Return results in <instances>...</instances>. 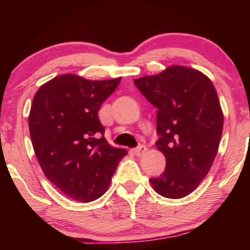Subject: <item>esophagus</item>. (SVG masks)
<instances>
[{
  "label": "esophagus",
  "instance_id": "34e87169",
  "mask_svg": "<svg viewBox=\"0 0 250 250\" xmlns=\"http://www.w3.org/2000/svg\"><path fill=\"white\" fill-rule=\"evenodd\" d=\"M146 150H148V148H146V146H139L138 148L134 149V155L138 156V157H141L145 155V153L146 152Z\"/></svg>",
  "mask_w": 250,
  "mask_h": 250
}]
</instances>
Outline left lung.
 <instances>
[{
	"instance_id": "left-lung-1",
	"label": "left lung",
	"mask_w": 250,
	"mask_h": 250,
	"mask_svg": "<svg viewBox=\"0 0 250 250\" xmlns=\"http://www.w3.org/2000/svg\"><path fill=\"white\" fill-rule=\"evenodd\" d=\"M157 107V149L166 168L150 179L157 193L180 199L197 189L209 172L223 131L224 116L211 81L191 67L173 66L134 80Z\"/></svg>"
}]
</instances>
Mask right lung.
<instances>
[{"mask_svg":"<svg viewBox=\"0 0 250 250\" xmlns=\"http://www.w3.org/2000/svg\"><path fill=\"white\" fill-rule=\"evenodd\" d=\"M121 80L90 81L64 74L44 83L33 99L29 134L41 168L61 192L76 201L100 198L127 155L107 142L98 117Z\"/></svg>","mask_w":250,"mask_h":250,"instance_id":"right-lung-1","label":"right lung"}]
</instances>
